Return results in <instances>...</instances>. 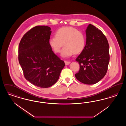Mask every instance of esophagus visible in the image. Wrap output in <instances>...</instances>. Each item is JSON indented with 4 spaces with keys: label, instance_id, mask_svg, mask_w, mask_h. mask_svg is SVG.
I'll list each match as a JSON object with an SVG mask.
<instances>
[{
    "label": "esophagus",
    "instance_id": "obj_1",
    "mask_svg": "<svg viewBox=\"0 0 126 126\" xmlns=\"http://www.w3.org/2000/svg\"><path fill=\"white\" fill-rule=\"evenodd\" d=\"M65 65H66V66H67V65H69L70 63V62L69 61H67L65 60Z\"/></svg>",
    "mask_w": 126,
    "mask_h": 126
}]
</instances>
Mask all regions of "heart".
Masks as SVG:
<instances>
[{"label":"heart","instance_id":"b5f03b06","mask_svg":"<svg viewBox=\"0 0 126 126\" xmlns=\"http://www.w3.org/2000/svg\"><path fill=\"white\" fill-rule=\"evenodd\" d=\"M56 36L49 39L48 44L56 53H60L61 48V56L68 58L73 54H78L84 49L85 38L84 33L72 27H64L57 30Z\"/></svg>","mask_w":126,"mask_h":126}]
</instances>
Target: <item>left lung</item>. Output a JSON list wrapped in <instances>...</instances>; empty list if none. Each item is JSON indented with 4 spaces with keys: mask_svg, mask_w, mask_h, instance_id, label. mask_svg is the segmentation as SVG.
Here are the masks:
<instances>
[{
    "mask_svg": "<svg viewBox=\"0 0 126 126\" xmlns=\"http://www.w3.org/2000/svg\"><path fill=\"white\" fill-rule=\"evenodd\" d=\"M86 44L76 60L80 65L76 78L83 84H93L105 76L109 61V45L101 30L89 24L85 30Z\"/></svg>",
    "mask_w": 126,
    "mask_h": 126,
    "instance_id": "1",
    "label": "left lung"
}]
</instances>
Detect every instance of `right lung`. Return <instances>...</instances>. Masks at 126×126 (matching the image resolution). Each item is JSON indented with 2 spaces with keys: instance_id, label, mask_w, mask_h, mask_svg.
<instances>
[{
  "instance_id": "right-lung-1",
  "label": "right lung",
  "mask_w": 126,
  "mask_h": 126,
  "mask_svg": "<svg viewBox=\"0 0 126 126\" xmlns=\"http://www.w3.org/2000/svg\"><path fill=\"white\" fill-rule=\"evenodd\" d=\"M51 33L48 26H36L24 34L19 45L18 60L25 78L41 88L56 83L65 65L48 44Z\"/></svg>"
}]
</instances>
